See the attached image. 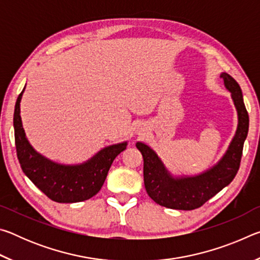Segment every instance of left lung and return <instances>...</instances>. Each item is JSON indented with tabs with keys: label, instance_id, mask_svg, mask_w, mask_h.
<instances>
[{
	"label": "left lung",
	"instance_id": "left-lung-1",
	"mask_svg": "<svg viewBox=\"0 0 260 260\" xmlns=\"http://www.w3.org/2000/svg\"><path fill=\"white\" fill-rule=\"evenodd\" d=\"M220 78H222L226 89L232 94L239 125L226 153L214 166L193 177H173L150 147L142 142L136 143V148L143 156L144 187L157 204L186 211L200 208L228 186L240 169L243 144L249 131V114L241 87L235 79L225 72L220 74Z\"/></svg>",
	"mask_w": 260,
	"mask_h": 260
}]
</instances>
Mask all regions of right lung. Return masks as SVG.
Instances as JSON below:
<instances>
[{
	"label": "right lung",
	"mask_w": 260,
	"mask_h": 260,
	"mask_svg": "<svg viewBox=\"0 0 260 260\" xmlns=\"http://www.w3.org/2000/svg\"><path fill=\"white\" fill-rule=\"evenodd\" d=\"M24 89L17 99L14 113L16 150L21 170L35 186L57 203L89 200L102 188L112 161L125 150L127 142L104 148L79 165H61L48 159L35 151L26 138L20 118Z\"/></svg>",
	"instance_id": "1"
}]
</instances>
